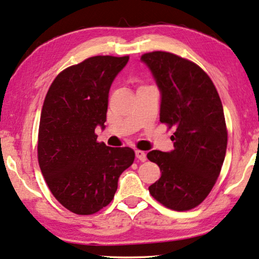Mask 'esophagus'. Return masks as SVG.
Masks as SVG:
<instances>
[{"label": "esophagus", "instance_id": "1", "mask_svg": "<svg viewBox=\"0 0 259 259\" xmlns=\"http://www.w3.org/2000/svg\"><path fill=\"white\" fill-rule=\"evenodd\" d=\"M136 157L139 159L140 161H145L146 160V153H145L144 151H140V150H137L136 151Z\"/></svg>", "mask_w": 259, "mask_h": 259}]
</instances>
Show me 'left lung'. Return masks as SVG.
<instances>
[{
	"label": "left lung",
	"instance_id": "1",
	"mask_svg": "<svg viewBox=\"0 0 259 259\" xmlns=\"http://www.w3.org/2000/svg\"><path fill=\"white\" fill-rule=\"evenodd\" d=\"M141 61L160 91V122L175 130V150L147 153L161 171L148 190L171 210H191L211 192L225 159L228 131L221 98L210 76L190 60L152 52Z\"/></svg>",
	"mask_w": 259,
	"mask_h": 259
}]
</instances>
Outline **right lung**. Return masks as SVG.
<instances>
[{"instance_id": "add662e5", "label": "right lung", "mask_w": 259, "mask_h": 259, "mask_svg": "<svg viewBox=\"0 0 259 259\" xmlns=\"http://www.w3.org/2000/svg\"><path fill=\"white\" fill-rule=\"evenodd\" d=\"M130 56L99 55L62 70L49 87L38 127L37 158L46 183L62 206L93 214L111 203L121 173L133 164L130 147L98 143L108 93Z\"/></svg>"}]
</instances>
